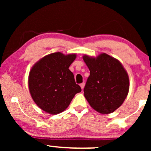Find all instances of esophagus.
Masks as SVG:
<instances>
[{"mask_svg": "<svg viewBox=\"0 0 151 151\" xmlns=\"http://www.w3.org/2000/svg\"><path fill=\"white\" fill-rule=\"evenodd\" d=\"M80 86H81L82 89H83L84 87V85H85V83H84V82H82V83L80 84Z\"/></svg>", "mask_w": 151, "mask_h": 151, "instance_id": "esophagus-1", "label": "esophagus"}]
</instances>
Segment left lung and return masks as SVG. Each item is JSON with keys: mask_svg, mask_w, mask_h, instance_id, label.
<instances>
[{"mask_svg": "<svg viewBox=\"0 0 151 151\" xmlns=\"http://www.w3.org/2000/svg\"><path fill=\"white\" fill-rule=\"evenodd\" d=\"M90 71L84 94L91 106L99 113L108 114L122 104L129 89L127 71L117 60L106 53L98 58L83 56Z\"/></svg>", "mask_w": 151, "mask_h": 151, "instance_id": "1", "label": "left lung"}]
</instances>
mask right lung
Returning <instances> with one entry per match:
<instances>
[{"label": "right lung", "instance_id": "add662e5", "mask_svg": "<svg viewBox=\"0 0 151 151\" xmlns=\"http://www.w3.org/2000/svg\"><path fill=\"white\" fill-rule=\"evenodd\" d=\"M76 54L57 52L43 58L31 70L29 88L35 103L50 114L63 112L74 96L81 91L69 69Z\"/></svg>", "mask_w": 151, "mask_h": 151}]
</instances>
